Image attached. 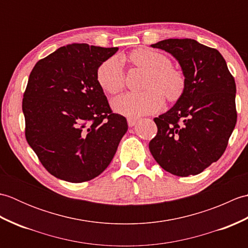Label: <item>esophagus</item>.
I'll return each mask as SVG.
<instances>
[{"instance_id": "esophagus-1", "label": "esophagus", "mask_w": 248, "mask_h": 248, "mask_svg": "<svg viewBox=\"0 0 248 248\" xmlns=\"http://www.w3.org/2000/svg\"><path fill=\"white\" fill-rule=\"evenodd\" d=\"M136 118H134V117H128L127 118V121H128V124H129V127H133V125L136 124Z\"/></svg>"}]
</instances>
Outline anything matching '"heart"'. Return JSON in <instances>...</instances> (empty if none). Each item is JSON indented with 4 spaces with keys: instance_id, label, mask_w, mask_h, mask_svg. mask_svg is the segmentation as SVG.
I'll return each instance as SVG.
<instances>
[{
    "instance_id": "obj_1",
    "label": "heart",
    "mask_w": 248,
    "mask_h": 248,
    "mask_svg": "<svg viewBox=\"0 0 248 248\" xmlns=\"http://www.w3.org/2000/svg\"><path fill=\"white\" fill-rule=\"evenodd\" d=\"M124 60L139 69L148 72L144 93H127L115 98L113 108L123 115L136 116L154 114L164 105V96L170 102H175L183 94L186 78L183 73L171 66L170 57L150 49H136ZM99 85L105 93L115 94L124 87L123 62L117 57L103 62L97 71Z\"/></svg>"
}]
</instances>
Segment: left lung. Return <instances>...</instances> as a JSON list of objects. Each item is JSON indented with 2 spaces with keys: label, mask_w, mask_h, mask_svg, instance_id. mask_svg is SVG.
<instances>
[{
  "label": "left lung",
  "mask_w": 248,
  "mask_h": 248,
  "mask_svg": "<svg viewBox=\"0 0 248 248\" xmlns=\"http://www.w3.org/2000/svg\"><path fill=\"white\" fill-rule=\"evenodd\" d=\"M151 46L176 57L186 88L170 110L154 119L157 133L149 150L172 175H198L223 155L235 127L234 78L217 49L194 39H165Z\"/></svg>",
  "instance_id": "1"
}]
</instances>
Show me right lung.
I'll return each mask as SVG.
<instances>
[{
  "label": "right lung",
  "mask_w": 248,
  "mask_h": 248,
  "mask_svg": "<svg viewBox=\"0 0 248 248\" xmlns=\"http://www.w3.org/2000/svg\"><path fill=\"white\" fill-rule=\"evenodd\" d=\"M118 48L61 46L36 62L23 93L25 139L51 175L81 183L107 168L128 130L113 113L97 71Z\"/></svg>",
  "instance_id": "right-lung-1"
}]
</instances>
